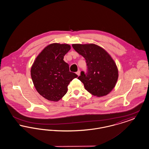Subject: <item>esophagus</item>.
I'll return each mask as SVG.
<instances>
[{"label":"esophagus","instance_id":"esophagus-1","mask_svg":"<svg viewBox=\"0 0 149 149\" xmlns=\"http://www.w3.org/2000/svg\"><path fill=\"white\" fill-rule=\"evenodd\" d=\"M76 74H77L78 76H79V75H80V70H78V71L76 72Z\"/></svg>","mask_w":149,"mask_h":149}]
</instances>
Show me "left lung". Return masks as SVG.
<instances>
[{"instance_id":"8db88e82","label":"left lung","mask_w":149,"mask_h":149,"mask_svg":"<svg viewBox=\"0 0 149 149\" xmlns=\"http://www.w3.org/2000/svg\"><path fill=\"white\" fill-rule=\"evenodd\" d=\"M72 46L86 60L87 72L81 71L78 78L85 89L97 97L109 94L118 79V70L110 55L95 44H74Z\"/></svg>"}]
</instances>
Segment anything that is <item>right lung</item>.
I'll list each match as a JSON object with an SVG mask.
<instances>
[{
	"instance_id": "1",
	"label": "right lung",
	"mask_w": 149,
	"mask_h": 149,
	"mask_svg": "<svg viewBox=\"0 0 149 149\" xmlns=\"http://www.w3.org/2000/svg\"><path fill=\"white\" fill-rule=\"evenodd\" d=\"M67 44L53 43L39 53L31 68V77L38 92L45 99L58 101L68 91L70 81L78 75L70 72L69 65L63 61L70 51Z\"/></svg>"
}]
</instances>
